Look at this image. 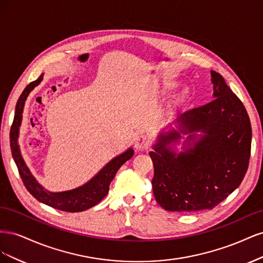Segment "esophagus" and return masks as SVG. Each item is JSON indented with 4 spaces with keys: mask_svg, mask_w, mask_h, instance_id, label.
<instances>
[{
    "mask_svg": "<svg viewBox=\"0 0 263 263\" xmlns=\"http://www.w3.org/2000/svg\"><path fill=\"white\" fill-rule=\"evenodd\" d=\"M151 144V140L146 135H140L136 138V141H135V147L138 150H145L147 149Z\"/></svg>",
    "mask_w": 263,
    "mask_h": 263,
    "instance_id": "1",
    "label": "esophagus"
}]
</instances>
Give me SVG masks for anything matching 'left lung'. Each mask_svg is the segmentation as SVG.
<instances>
[{"instance_id":"obj_1","label":"left lung","mask_w":263,"mask_h":263,"mask_svg":"<svg viewBox=\"0 0 263 263\" xmlns=\"http://www.w3.org/2000/svg\"><path fill=\"white\" fill-rule=\"evenodd\" d=\"M214 100L178 117L179 132L160 134L151 181L157 203L169 212L212 210L240 185L251 153L248 113L216 71H211ZM195 131L203 135L197 139ZM189 133V148L177 155L167 145Z\"/></svg>"}]
</instances>
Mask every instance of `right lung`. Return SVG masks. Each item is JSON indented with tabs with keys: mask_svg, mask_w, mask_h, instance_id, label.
Here are the masks:
<instances>
[{
	"mask_svg": "<svg viewBox=\"0 0 263 263\" xmlns=\"http://www.w3.org/2000/svg\"><path fill=\"white\" fill-rule=\"evenodd\" d=\"M43 80V74L39 77L37 80L30 82L25 90L23 91L21 97L17 101L16 108H15V115L14 121L11 127L10 133V142H11V150L12 156L15 163L17 165V169L20 172V176L24 185L28 190V192L33 195L37 201L42 202L46 205L50 206L55 210H60L63 212L69 213H77L82 212L87 209H91L93 206L100 203L103 198H104L109 190V184L112 180L114 179L116 172L118 169L134 155V150L130 148L124 154L117 156L114 158L112 161H109L104 168H103L97 176L92 180H90L84 185L71 190L66 191V192H58L52 193L48 192L45 190L36 179L31 176L28 168L24 162L23 158L21 156V151L17 145V138H18V132L20 126L22 123V114L24 109V104L28 97L29 92L37 86Z\"/></svg>",
	"mask_w": 263,
	"mask_h": 263,
	"instance_id": "right-lung-1",
	"label": "right lung"
}]
</instances>
